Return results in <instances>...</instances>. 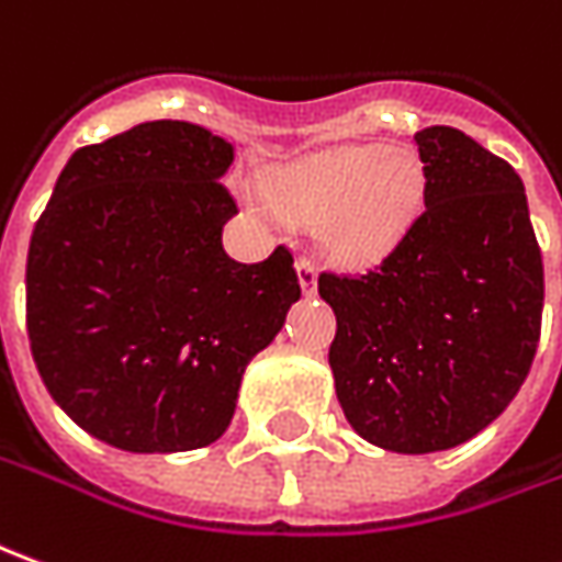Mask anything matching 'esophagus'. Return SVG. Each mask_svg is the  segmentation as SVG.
<instances>
[{
  "mask_svg": "<svg viewBox=\"0 0 562 562\" xmlns=\"http://www.w3.org/2000/svg\"><path fill=\"white\" fill-rule=\"evenodd\" d=\"M295 270L297 282H301V292H304V295H313V292H316V265H313L311 258H297Z\"/></svg>",
  "mask_w": 562,
  "mask_h": 562,
  "instance_id": "34e87169",
  "label": "esophagus"
}]
</instances>
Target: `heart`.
<instances>
[{
    "label": "heart",
    "mask_w": 562,
    "mask_h": 562,
    "mask_svg": "<svg viewBox=\"0 0 562 562\" xmlns=\"http://www.w3.org/2000/svg\"><path fill=\"white\" fill-rule=\"evenodd\" d=\"M265 196L285 221L319 227L329 261L366 270L406 243L425 212L427 178L409 147H335L280 166Z\"/></svg>",
    "instance_id": "heart-1"
}]
</instances>
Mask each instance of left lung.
Wrapping results in <instances>:
<instances>
[{
	"mask_svg": "<svg viewBox=\"0 0 562 562\" xmlns=\"http://www.w3.org/2000/svg\"><path fill=\"white\" fill-rule=\"evenodd\" d=\"M415 144L427 196L406 243L362 277L319 273L338 403L362 440L403 456L461 446L510 406L544 307L520 175L449 125Z\"/></svg>",
	"mask_w": 562,
	"mask_h": 562,
	"instance_id": "1",
	"label": "left lung"
}]
</instances>
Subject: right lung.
Returning a JSON list of instances; mask_svg holds the SVG:
<instances>
[{"label":"right lung","instance_id":"right-lung-1","mask_svg":"<svg viewBox=\"0 0 562 562\" xmlns=\"http://www.w3.org/2000/svg\"><path fill=\"white\" fill-rule=\"evenodd\" d=\"M233 144L156 120L70 156L26 255V331L55 403L125 452H187L231 425L239 381L301 297L277 246L224 251Z\"/></svg>","mask_w":562,"mask_h":562}]
</instances>
